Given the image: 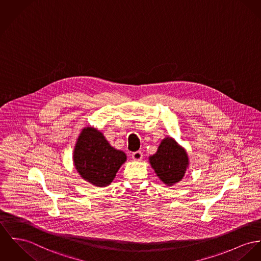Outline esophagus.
<instances>
[{
  "mask_svg": "<svg viewBox=\"0 0 261 261\" xmlns=\"http://www.w3.org/2000/svg\"><path fill=\"white\" fill-rule=\"evenodd\" d=\"M143 158V154L141 151H136L134 153H132V159L134 161H141Z\"/></svg>",
  "mask_w": 261,
  "mask_h": 261,
  "instance_id": "esophagus-1",
  "label": "esophagus"
}]
</instances>
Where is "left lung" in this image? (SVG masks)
<instances>
[{
	"instance_id": "obj_1",
	"label": "left lung",
	"mask_w": 261,
	"mask_h": 261,
	"mask_svg": "<svg viewBox=\"0 0 261 261\" xmlns=\"http://www.w3.org/2000/svg\"><path fill=\"white\" fill-rule=\"evenodd\" d=\"M149 160L157 176L168 187L177 184L184 178L189 165L185 149L170 137L161 142L158 151Z\"/></svg>"
}]
</instances>
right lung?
<instances>
[{
    "mask_svg": "<svg viewBox=\"0 0 261 261\" xmlns=\"http://www.w3.org/2000/svg\"><path fill=\"white\" fill-rule=\"evenodd\" d=\"M126 154L116 150L98 130L82 129L75 144L73 162L81 177L96 187H106L114 180Z\"/></svg>",
    "mask_w": 261,
    "mask_h": 261,
    "instance_id": "obj_1",
    "label": "right lung"
}]
</instances>
